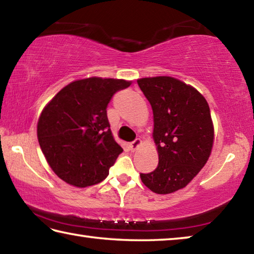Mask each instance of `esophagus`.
<instances>
[{
  "mask_svg": "<svg viewBox=\"0 0 254 254\" xmlns=\"http://www.w3.org/2000/svg\"><path fill=\"white\" fill-rule=\"evenodd\" d=\"M141 142H142L141 139H135L134 141H132V142L130 143V148H131L132 151H135V150L141 145Z\"/></svg>",
  "mask_w": 254,
  "mask_h": 254,
  "instance_id": "esophagus-1",
  "label": "esophagus"
}]
</instances>
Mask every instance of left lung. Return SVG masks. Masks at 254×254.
I'll return each instance as SVG.
<instances>
[{
    "label": "left lung",
    "mask_w": 254,
    "mask_h": 254,
    "mask_svg": "<svg viewBox=\"0 0 254 254\" xmlns=\"http://www.w3.org/2000/svg\"><path fill=\"white\" fill-rule=\"evenodd\" d=\"M153 112V140L159 163L141 180L156 194L186 187L207 162L214 127L205 97L190 85L169 76L137 79Z\"/></svg>",
    "instance_id": "obj_1"
}]
</instances>
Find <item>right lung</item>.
Returning a JSON list of instances; mask_svg holds the SVG:
<instances>
[{
    "mask_svg": "<svg viewBox=\"0 0 254 254\" xmlns=\"http://www.w3.org/2000/svg\"><path fill=\"white\" fill-rule=\"evenodd\" d=\"M131 81L89 77L65 86L42 110L37 135L42 153L60 179L76 187L104 180L123 151L112 135L106 109Z\"/></svg>",
    "mask_w": 254,
    "mask_h": 254,
    "instance_id": "right-lung-1",
    "label": "right lung"
}]
</instances>
